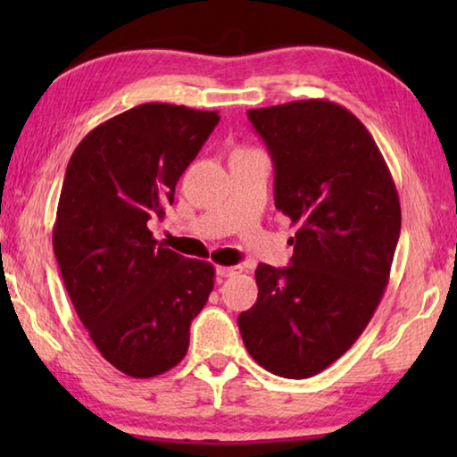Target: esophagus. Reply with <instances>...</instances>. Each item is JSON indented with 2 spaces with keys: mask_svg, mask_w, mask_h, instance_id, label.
<instances>
[{
  "mask_svg": "<svg viewBox=\"0 0 457 457\" xmlns=\"http://www.w3.org/2000/svg\"><path fill=\"white\" fill-rule=\"evenodd\" d=\"M215 272H218L220 278H229V276L237 274L239 268L237 266H218V270H215Z\"/></svg>",
  "mask_w": 457,
  "mask_h": 457,
  "instance_id": "obj_1",
  "label": "esophagus"
}]
</instances>
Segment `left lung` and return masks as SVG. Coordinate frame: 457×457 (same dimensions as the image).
Instances as JSON below:
<instances>
[{
    "label": "left lung",
    "mask_w": 457,
    "mask_h": 457,
    "mask_svg": "<svg viewBox=\"0 0 457 457\" xmlns=\"http://www.w3.org/2000/svg\"><path fill=\"white\" fill-rule=\"evenodd\" d=\"M274 161L276 210L296 234L288 268L260 264L239 314L260 367L308 378L351 349L389 284L401 231L395 181L365 125L324 98L252 108Z\"/></svg>",
    "instance_id": "obj_1"
}]
</instances>
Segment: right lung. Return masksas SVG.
<instances>
[{
    "mask_svg": "<svg viewBox=\"0 0 457 457\" xmlns=\"http://www.w3.org/2000/svg\"><path fill=\"white\" fill-rule=\"evenodd\" d=\"M218 122V111L138 104L92 129L66 167L54 253L92 343L129 377L179 365L191 320L213 290L210 262L169 250L146 223L165 218Z\"/></svg>",
    "mask_w": 457,
    "mask_h": 457,
    "instance_id": "obj_1",
    "label": "right lung"
}]
</instances>
